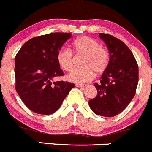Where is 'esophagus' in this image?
<instances>
[{
  "instance_id": "esophagus-1",
  "label": "esophagus",
  "mask_w": 152,
  "mask_h": 152,
  "mask_svg": "<svg viewBox=\"0 0 152 152\" xmlns=\"http://www.w3.org/2000/svg\"><path fill=\"white\" fill-rule=\"evenodd\" d=\"M75 86H76V87H81V88H83V87H86V84L76 83V84H75Z\"/></svg>"
}]
</instances>
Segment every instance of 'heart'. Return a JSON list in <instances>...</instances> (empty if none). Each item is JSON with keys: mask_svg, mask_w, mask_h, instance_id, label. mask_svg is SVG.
I'll return each instance as SVG.
<instances>
[{"mask_svg": "<svg viewBox=\"0 0 152 152\" xmlns=\"http://www.w3.org/2000/svg\"><path fill=\"white\" fill-rule=\"evenodd\" d=\"M72 46L77 55H84L81 62L83 66L73 69L67 76L69 80L77 83L87 82L92 79L94 72L101 74L106 69L109 63V52L97 40L83 36L75 40ZM57 61L63 70L71 71L74 66L72 52L66 48L61 49L57 54Z\"/></svg>", "mask_w": 152, "mask_h": 152, "instance_id": "b5f03b06", "label": "heart"}]
</instances>
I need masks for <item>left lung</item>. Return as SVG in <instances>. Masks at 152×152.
<instances>
[{
	"instance_id": "8db88e82",
	"label": "left lung",
	"mask_w": 152,
	"mask_h": 152,
	"mask_svg": "<svg viewBox=\"0 0 152 152\" xmlns=\"http://www.w3.org/2000/svg\"><path fill=\"white\" fill-rule=\"evenodd\" d=\"M109 50V63L99 83L97 94L88 101L96 115L111 118L122 112L135 95L138 83V66L129 47L110 34L100 33Z\"/></svg>"
}]
</instances>
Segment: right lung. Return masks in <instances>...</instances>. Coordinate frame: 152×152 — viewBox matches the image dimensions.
<instances>
[{
  "mask_svg": "<svg viewBox=\"0 0 152 152\" xmlns=\"http://www.w3.org/2000/svg\"><path fill=\"white\" fill-rule=\"evenodd\" d=\"M70 33L55 32L33 37L23 45L15 56V88L30 110L51 115L58 110L74 83L52 80L64 75L57 54Z\"/></svg>",
  "mask_w": 152,
  "mask_h": 152,
  "instance_id": "add662e5",
  "label": "right lung"
}]
</instances>
